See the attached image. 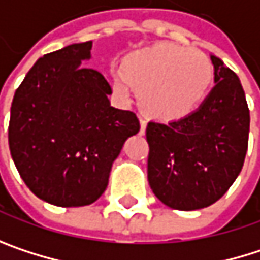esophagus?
I'll list each match as a JSON object with an SVG mask.
<instances>
[{"label":"esophagus","instance_id":"obj_1","mask_svg":"<svg viewBox=\"0 0 260 260\" xmlns=\"http://www.w3.org/2000/svg\"><path fill=\"white\" fill-rule=\"evenodd\" d=\"M146 125H147L146 119H144V117H140V132H141V134H144V131H146Z\"/></svg>","mask_w":260,"mask_h":260}]
</instances>
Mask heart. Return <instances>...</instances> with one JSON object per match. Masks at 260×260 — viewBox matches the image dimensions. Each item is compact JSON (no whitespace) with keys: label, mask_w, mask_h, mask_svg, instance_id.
<instances>
[{"label":"heart","mask_w":260,"mask_h":260,"mask_svg":"<svg viewBox=\"0 0 260 260\" xmlns=\"http://www.w3.org/2000/svg\"><path fill=\"white\" fill-rule=\"evenodd\" d=\"M212 77V63L203 52L159 43L131 54L123 69H114L113 88L126 98L132 84L146 113L161 120H175L199 107Z\"/></svg>","instance_id":"b5f03b06"}]
</instances>
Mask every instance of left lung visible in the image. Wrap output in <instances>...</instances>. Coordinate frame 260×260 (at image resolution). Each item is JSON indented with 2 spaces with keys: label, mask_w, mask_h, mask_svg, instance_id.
I'll return each mask as SVG.
<instances>
[{
  "label": "left lung",
  "mask_w": 260,
  "mask_h": 260,
  "mask_svg": "<svg viewBox=\"0 0 260 260\" xmlns=\"http://www.w3.org/2000/svg\"><path fill=\"white\" fill-rule=\"evenodd\" d=\"M215 87L183 119L149 122L147 179L167 206L194 211L215 203L238 178L247 147L250 111L239 78L211 55Z\"/></svg>",
  "instance_id": "1"
}]
</instances>
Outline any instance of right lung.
<instances>
[{
	"label": "right lung",
	"instance_id": "right-lung-1",
	"mask_svg": "<svg viewBox=\"0 0 260 260\" xmlns=\"http://www.w3.org/2000/svg\"><path fill=\"white\" fill-rule=\"evenodd\" d=\"M91 42L45 54L16 88L9 146L25 185L63 208L96 202L123 143L140 131L134 111L110 105L108 81L79 66Z\"/></svg>",
	"mask_w": 260,
	"mask_h": 260
}]
</instances>
